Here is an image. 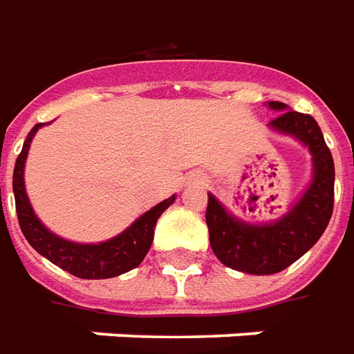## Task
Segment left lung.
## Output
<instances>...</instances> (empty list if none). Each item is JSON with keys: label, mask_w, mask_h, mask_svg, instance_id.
Listing matches in <instances>:
<instances>
[{"label": "left lung", "mask_w": 354, "mask_h": 354, "mask_svg": "<svg viewBox=\"0 0 354 354\" xmlns=\"http://www.w3.org/2000/svg\"><path fill=\"white\" fill-rule=\"evenodd\" d=\"M272 109L283 111L270 125L293 135L308 146L314 163V179L293 209L275 223L250 225L229 216L225 208L208 194L206 223L209 245L219 262L227 268L254 275L277 274L308 252L330 223L333 214V158L314 117L285 111V104L270 102Z\"/></svg>", "instance_id": "1"}]
</instances>
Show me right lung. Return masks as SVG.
I'll return each instance as SVG.
<instances>
[{
    "label": "right lung",
    "instance_id": "obj_1",
    "mask_svg": "<svg viewBox=\"0 0 354 354\" xmlns=\"http://www.w3.org/2000/svg\"><path fill=\"white\" fill-rule=\"evenodd\" d=\"M40 127L42 123L34 125L32 131L28 133L23 150L17 156L13 171L17 218H19L21 231L26 241L30 243V247L36 252L46 256L51 264L59 266L61 270L69 272L71 275H77L80 279H107V277H115V275L125 274L129 270L136 268L150 250L156 221L175 202V194L169 196L167 201L160 202L152 209H148L145 216L136 219L131 227L106 243L79 245V243H71V241L53 235L40 223V219L36 218L32 206L28 202V196L24 192V160H26L30 142H32V136L36 135V131Z\"/></svg>",
    "mask_w": 354,
    "mask_h": 354
}]
</instances>
